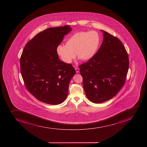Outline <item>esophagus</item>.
Instances as JSON below:
<instances>
[{
    "mask_svg": "<svg viewBox=\"0 0 147 147\" xmlns=\"http://www.w3.org/2000/svg\"><path fill=\"white\" fill-rule=\"evenodd\" d=\"M75 70H76V72H79V71H80V69H79V68H78V67H75Z\"/></svg>",
    "mask_w": 147,
    "mask_h": 147,
    "instance_id": "esophagus-1",
    "label": "esophagus"
}]
</instances>
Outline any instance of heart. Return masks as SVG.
<instances>
[{"instance_id":"heart-1","label":"heart","mask_w":147,"mask_h":147,"mask_svg":"<svg viewBox=\"0 0 147 147\" xmlns=\"http://www.w3.org/2000/svg\"><path fill=\"white\" fill-rule=\"evenodd\" d=\"M100 36L96 31L80 32L67 39L65 45H60L57 53L61 59L70 63L76 57L82 61H88L96 54L100 44Z\"/></svg>"}]
</instances>
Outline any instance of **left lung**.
Here are the masks:
<instances>
[{"label": "left lung", "mask_w": 147, "mask_h": 147, "mask_svg": "<svg viewBox=\"0 0 147 147\" xmlns=\"http://www.w3.org/2000/svg\"><path fill=\"white\" fill-rule=\"evenodd\" d=\"M103 32V42L92 58L79 65L89 100L100 103L114 97L125 83L129 59L121 41Z\"/></svg>", "instance_id": "left-lung-1"}]
</instances>
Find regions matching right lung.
Returning a JSON list of instances; mask_svg holds the SVG:
<instances>
[{
	"label": "right lung",
	"instance_id": "add662e5",
	"mask_svg": "<svg viewBox=\"0 0 147 147\" xmlns=\"http://www.w3.org/2000/svg\"><path fill=\"white\" fill-rule=\"evenodd\" d=\"M71 30L69 25L45 30L27 43L20 57L25 87L44 103L59 105L68 94L69 84L76 71L71 64L60 60L57 48Z\"/></svg>",
	"mask_w": 147,
	"mask_h": 147
}]
</instances>
